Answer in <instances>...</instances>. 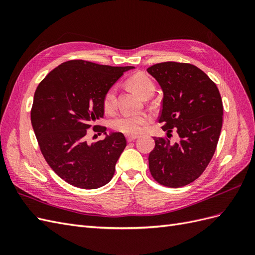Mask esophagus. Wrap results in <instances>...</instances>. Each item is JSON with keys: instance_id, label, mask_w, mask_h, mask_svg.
Returning <instances> with one entry per match:
<instances>
[{"instance_id": "esophagus-1", "label": "esophagus", "mask_w": 255, "mask_h": 255, "mask_svg": "<svg viewBox=\"0 0 255 255\" xmlns=\"http://www.w3.org/2000/svg\"><path fill=\"white\" fill-rule=\"evenodd\" d=\"M137 138H139V136H137V135H127V139H128V142L134 141L135 139H137Z\"/></svg>"}]
</instances>
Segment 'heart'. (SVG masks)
<instances>
[{"label":"heart","instance_id":"1","mask_svg":"<svg viewBox=\"0 0 255 255\" xmlns=\"http://www.w3.org/2000/svg\"><path fill=\"white\" fill-rule=\"evenodd\" d=\"M128 83L143 98L149 95H153L154 91H155V85H154L153 81L149 76L141 73L135 74L132 78H129ZM103 106L105 111L109 113H113L116 110V107H117V87L112 86L106 90L103 98ZM149 120L150 116L144 113H128L122 114L116 118L113 122V127L121 133L135 135L141 132L143 127L149 122Z\"/></svg>","mask_w":255,"mask_h":255}]
</instances>
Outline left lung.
I'll use <instances>...</instances> for the list:
<instances>
[{
  "label": "left lung",
  "instance_id": "8db88e82",
  "mask_svg": "<svg viewBox=\"0 0 255 255\" xmlns=\"http://www.w3.org/2000/svg\"><path fill=\"white\" fill-rule=\"evenodd\" d=\"M157 81L164 98L158 121L167 136L174 129L173 144L154 137L149 155L154 180L167 187H182L203 173L214 155L222 128L223 105L216 84L198 67L167 61L146 69Z\"/></svg>",
  "mask_w": 255,
  "mask_h": 255
}]
</instances>
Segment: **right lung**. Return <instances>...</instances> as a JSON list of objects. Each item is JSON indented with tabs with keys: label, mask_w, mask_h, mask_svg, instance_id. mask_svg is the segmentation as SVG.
Segmentation results:
<instances>
[{
	"label": "right lung",
	"mask_w": 255,
	"mask_h": 255,
	"mask_svg": "<svg viewBox=\"0 0 255 255\" xmlns=\"http://www.w3.org/2000/svg\"><path fill=\"white\" fill-rule=\"evenodd\" d=\"M134 67H112L85 60H69L52 70L38 85L30 120L43 157L64 181L83 189L109 183L116 163L127 146L119 132L106 134L94 127L103 140L88 143L87 129L103 118L106 90Z\"/></svg>",
	"instance_id": "add662e5"
}]
</instances>
